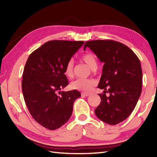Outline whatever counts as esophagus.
<instances>
[{
	"label": "esophagus",
	"instance_id": "obj_1",
	"mask_svg": "<svg viewBox=\"0 0 157 157\" xmlns=\"http://www.w3.org/2000/svg\"><path fill=\"white\" fill-rule=\"evenodd\" d=\"M81 94L82 96H84V97L85 96H88L90 95V94H88V93H86V92H82Z\"/></svg>",
	"mask_w": 157,
	"mask_h": 157
}]
</instances>
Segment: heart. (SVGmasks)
<instances>
[{
	"label": "heart",
	"mask_w": 157,
	"mask_h": 157,
	"mask_svg": "<svg viewBox=\"0 0 157 157\" xmlns=\"http://www.w3.org/2000/svg\"><path fill=\"white\" fill-rule=\"evenodd\" d=\"M82 61L93 71L98 68V59L92 52H87L82 56ZM65 74L69 78L73 77V60L70 59L66 63L65 67ZM96 85V82L93 79H78L71 84V87L73 90H77L84 92H90Z\"/></svg>",
	"instance_id": "obj_1"
}]
</instances>
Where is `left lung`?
I'll return each instance as SVG.
<instances>
[{"label":"left lung","instance_id":"left-lung-1","mask_svg":"<svg viewBox=\"0 0 157 157\" xmlns=\"http://www.w3.org/2000/svg\"><path fill=\"white\" fill-rule=\"evenodd\" d=\"M105 63L98 87L101 101L95 109L98 117L109 125L126 119L134 111L142 92V71L140 60L126 45L112 40L85 42ZM106 92L110 95L106 97Z\"/></svg>","mask_w":157,"mask_h":157}]
</instances>
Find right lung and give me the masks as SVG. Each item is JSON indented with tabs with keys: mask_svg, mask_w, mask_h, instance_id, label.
<instances>
[{
	"mask_svg": "<svg viewBox=\"0 0 157 157\" xmlns=\"http://www.w3.org/2000/svg\"><path fill=\"white\" fill-rule=\"evenodd\" d=\"M84 41L51 40L32 52L21 83L23 98L32 117L44 128L55 130L67 122L80 92H61L69 84L65 67Z\"/></svg>",
	"mask_w": 157,
	"mask_h": 157,
	"instance_id": "obj_1",
	"label": "right lung"
}]
</instances>
